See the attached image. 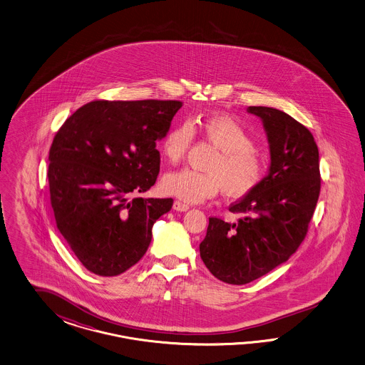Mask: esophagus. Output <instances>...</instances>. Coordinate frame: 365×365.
I'll use <instances>...</instances> for the list:
<instances>
[{
	"label": "esophagus",
	"mask_w": 365,
	"mask_h": 365,
	"mask_svg": "<svg viewBox=\"0 0 365 365\" xmlns=\"http://www.w3.org/2000/svg\"><path fill=\"white\" fill-rule=\"evenodd\" d=\"M173 207H174V210L177 211H187L188 209H190L187 203L180 202V200H175V202H174V205H173Z\"/></svg>",
	"instance_id": "34e87169"
}]
</instances>
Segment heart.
I'll use <instances>...</instances> for the list:
<instances>
[{"label": "heart", "instance_id": "1", "mask_svg": "<svg viewBox=\"0 0 365 365\" xmlns=\"http://www.w3.org/2000/svg\"><path fill=\"white\" fill-rule=\"evenodd\" d=\"M195 128L218 150V154L207 165L209 171L182 168L168 173L162 182L167 194L197 203L217 195L222 188L226 195L240 198L258 187L265 177V160L255 151L252 135L229 115L217 113L194 123L175 124L160 145L167 160L177 163L185 158L194 140Z\"/></svg>", "mask_w": 365, "mask_h": 365}]
</instances>
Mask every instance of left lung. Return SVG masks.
<instances>
[{
    "label": "left lung",
    "mask_w": 365,
    "mask_h": 365,
    "mask_svg": "<svg viewBox=\"0 0 365 365\" xmlns=\"http://www.w3.org/2000/svg\"><path fill=\"white\" fill-rule=\"evenodd\" d=\"M264 123L269 174L250 194L229 207L237 223L209 218L200 258L226 284L245 285L265 276L296 253L320 195L319 148L309 130L282 110L247 107Z\"/></svg>",
    "instance_id": "left-lung-1"
}]
</instances>
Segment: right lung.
<instances>
[{
    "label": "right lung",
    "instance_id": "add662e5",
    "mask_svg": "<svg viewBox=\"0 0 365 365\" xmlns=\"http://www.w3.org/2000/svg\"><path fill=\"white\" fill-rule=\"evenodd\" d=\"M179 100H95L73 112L49 150L48 180L56 225L78 261L98 276L122 274L147 252L171 198H133L154 186L156 142Z\"/></svg>",
    "mask_w": 365,
    "mask_h": 365
}]
</instances>
